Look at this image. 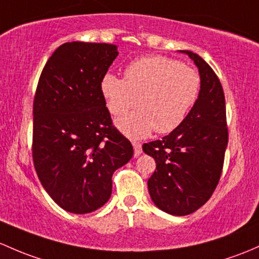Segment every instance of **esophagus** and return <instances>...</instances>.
<instances>
[{
    "label": "esophagus",
    "instance_id": "1",
    "mask_svg": "<svg viewBox=\"0 0 259 259\" xmlns=\"http://www.w3.org/2000/svg\"><path fill=\"white\" fill-rule=\"evenodd\" d=\"M133 146H134V156L138 157L141 154V144L138 141H133Z\"/></svg>",
    "mask_w": 259,
    "mask_h": 259
}]
</instances>
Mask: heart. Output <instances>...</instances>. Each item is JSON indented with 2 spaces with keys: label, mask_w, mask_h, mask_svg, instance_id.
<instances>
[{
  "label": "heart",
  "mask_w": 259,
  "mask_h": 259,
  "mask_svg": "<svg viewBox=\"0 0 259 259\" xmlns=\"http://www.w3.org/2000/svg\"><path fill=\"white\" fill-rule=\"evenodd\" d=\"M100 89L113 115L139 110L116 121L126 137L140 139L155 130L167 134L178 129L201 93V75L195 68L167 57H144L125 68V77L108 73Z\"/></svg>",
  "instance_id": "obj_1"
}]
</instances>
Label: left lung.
<instances>
[{"label":"left lung","mask_w":259,"mask_h":259,"mask_svg":"<svg viewBox=\"0 0 259 259\" xmlns=\"http://www.w3.org/2000/svg\"><path fill=\"white\" fill-rule=\"evenodd\" d=\"M201 75V93L186 120L161 140L144 144L156 170L148 180L152 202L166 213L186 216L205 205L221 178L228 143L226 103L212 68L191 51Z\"/></svg>","instance_id":"obj_1"}]
</instances>
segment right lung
Masks as SVG:
<instances>
[{"label": "right lung", "instance_id": "right-lung-1", "mask_svg": "<svg viewBox=\"0 0 259 259\" xmlns=\"http://www.w3.org/2000/svg\"><path fill=\"white\" fill-rule=\"evenodd\" d=\"M118 54L115 45L64 43L38 80L34 168L52 200L72 213H89L105 205L114 171L134 154L132 143L113 126L100 89Z\"/></svg>", "mask_w": 259, "mask_h": 259}]
</instances>
